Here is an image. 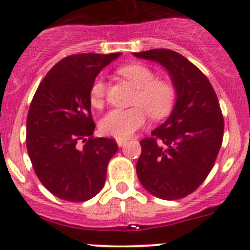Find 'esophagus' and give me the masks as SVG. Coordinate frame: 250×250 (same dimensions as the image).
Here are the masks:
<instances>
[{
    "label": "esophagus",
    "mask_w": 250,
    "mask_h": 250,
    "mask_svg": "<svg viewBox=\"0 0 250 250\" xmlns=\"http://www.w3.org/2000/svg\"><path fill=\"white\" fill-rule=\"evenodd\" d=\"M116 142H117L118 146H123V145L127 143V139H123V138H117V139H116Z\"/></svg>",
    "instance_id": "obj_1"
}]
</instances>
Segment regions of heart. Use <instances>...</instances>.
<instances>
[{"instance_id": "b5f03b06", "label": "heart", "mask_w": 250, "mask_h": 250, "mask_svg": "<svg viewBox=\"0 0 250 250\" xmlns=\"http://www.w3.org/2000/svg\"><path fill=\"white\" fill-rule=\"evenodd\" d=\"M118 74L138 89L133 100L134 107L106 113L100 121V129L108 137L127 139L144 125L147 117L146 110L156 120L168 115L176 103L177 90L171 81L156 78L155 72L144 64H125L118 68ZM105 94V82L96 79L89 93L91 105L96 108L103 107Z\"/></svg>"}]
</instances>
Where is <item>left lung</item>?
Here are the masks:
<instances>
[{"mask_svg": "<svg viewBox=\"0 0 250 250\" xmlns=\"http://www.w3.org/2000/svg\"><path fill=\"white\" fill-rule=\"evenodd\" d=\"M167 69L177 90L171 115L140 142V183L165 200L189 195L212 169L224 138V117L209 79L181 53L166 48L134 52Z\"/></svg>", "mask_w": 250, "mask_h": 250, "instance_id": "obj_1", "label": "left lung"}]
</instances>
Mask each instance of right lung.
I'll return each instance as SVG.
<instances>
[{
    "mask_svg": "<svg viewBox=\"0 0 250 250\" xmlns=\"http://www.w3.org/2000/svg\"><path fill=\"white\" fill-rule=\"evenodd\" d=\"M120 55L64 57L48 71L31 100L26 149L38 178L60 199L86 202L104 188L118 145L93 135L89 93L101 69Z\"/></svg>",
    "mask_w": 250,
    "mask_h": 250,
    "instance_id": "1",
    "label": "right lung"
}]
</instances>
